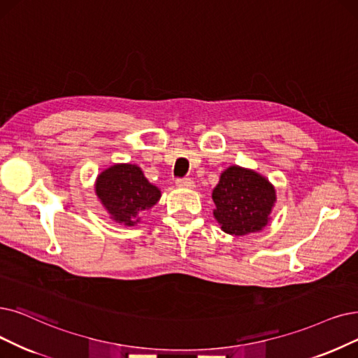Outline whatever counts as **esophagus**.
<instances>
[{
  "label": "esophagus",
  "instance_id": "esophagus-1",
  "mask_svg": "<svg viewBox=\"0 0 358 358\" xmlns=\"http://www.w3.org/2000/svg\"><path fill=\"white\" fill-rule=\"evenodd\" d=\"M176 185L179 188H194L195 185H194V182H192V179H189V178H183V179H178L176 180Z\"/></svg>",
  "mask_w": 358,
  "mask_h": 358
}]
</instances>
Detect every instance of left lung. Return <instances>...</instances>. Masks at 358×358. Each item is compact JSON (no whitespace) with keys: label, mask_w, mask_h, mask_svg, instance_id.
Returning a JSON list of instances; mask_svg holds the SVG:
<instances>
[{"label":"left lung","mask_w":358,"mask_h":358,"mask_svg":"<svg viewBox=\"0 0 358 358\" xmlns=\"http://www.w3.org/2000/svg\"><path fill=\"white\" fill-rule=\"evenodd\" d=\"M211 198L216 204L213 216L222 231L244 236L262 232L267 226L276 203V189L255 170L229 166L222 171Z\"/></svg>","instance_id":"1"}]
</instances>
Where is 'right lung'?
Listing matches in <instances>:
<instances>
[{
    "label": "right lung",
    "mask_w": 358,
    "mask_h": 358,
    "mask_svg": "<svg viewBox=\"0 0 358 358\" xmlns=\"http://www.w3.org/2000/svg\"><path fill=\"white\" fill-rule=\"evenodd\" d=\"M95 194L110 214L123 226L141 222V213L160 201L162 191L150 183L136 164L116 163L103 170L95 180Z\"/></svg>",
    "instance_id": "right-lung-1"
}]
</instances>
